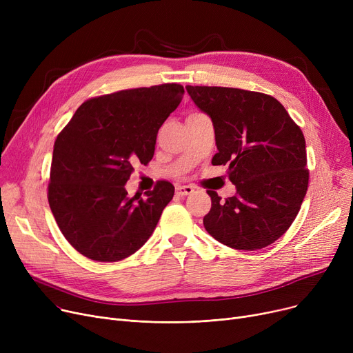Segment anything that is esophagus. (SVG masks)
<instances>
[{
  "label": "esophagus",
  "instance_id": "34e87169",
  "mask_svg": "<svg viewBox=\"0 0 353 353\" xmlns=\"http://www.w3.org/2000/svg\"><path fill=\"white\" fill-rule=\"evenodd\" d=\"M194 192V188L193 186H177L176 188V193L179 196H189Z\"/></svg>",
  "mask_w": 353,
  "mask_h": 353
}]
</instances>
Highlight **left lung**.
Instances as JSON below:
<instances>
[{
	"instance_id": "left-lung-1",
	"label": "left lung",
	"mask_w": 353,
	"mask_h": 353,
	"mask_svg": "<svg viewBox=\"0 0 353 353\" xmlns=\"http://www.w3.org/2000/svg\"><path fill=\"white\" fill-rule=\"evenodd\" d=\"M186 90L212 119L217 145L212 164H228L236 186V194L225 201L208 190L212 209L203 219L205 229L237 250L272 245L293 223L307 190L301 127L263 92L206 85Z\"/></svg>"
}]
</instances>
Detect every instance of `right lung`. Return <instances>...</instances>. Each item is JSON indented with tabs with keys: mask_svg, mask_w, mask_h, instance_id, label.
Wrapping results in <instances>:
<instances>
[{
	"mask_svg": "<svg viewBox=\"0 0 353 353\" xmlns=\"http://www.w3.org/2000/svg\"><path fill=\"white\" fill-rule=\"evenodd\" d=\"M184 94L180 84L121 90L84 101L54 143L48 203L68 243L97 262L137 252L154 232L174 186L160 180L128 197L136 163L153 159L159 128Z\"/></svg>",
	"mask_w": 353,
	"mask_h": 353,
	"instance_id": "1",
	"label": "right lung"
}]
</instances>
